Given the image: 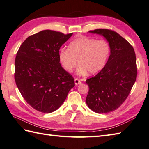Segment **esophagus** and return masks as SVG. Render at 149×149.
<instances>
[{"mask_svg": "<svg viewBox=\"0 0 149 149\" xmlns=\"http://www.w3.org/2000/svg\"><path fill=\"white\" fill-rule=\"evenodd\" d=\"M74 81H75V85H78V84H81V81L80 80H79V79H77V78H75Z\"/></svg>", "mask_w": 149, "mask_h": 149, "instance_id": "obj_1", "label": "esophagus"}]
</instances>
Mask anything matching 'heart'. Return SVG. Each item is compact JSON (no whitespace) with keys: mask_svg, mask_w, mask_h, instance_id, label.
Instances as JSON below:
<instances>
[{"mask_svg":"<svg viewBox=\"0 0 149 149\" xmlns=\"http://www.w3.org/2000/svg\"><path fill=\"white\" fill-rule=\"evenodd\" d=\"M110 52L109 43L105 40L81 37L69 43L67 49H62L58 58L64 70L71 73L77 63V73L84 75L98 73L105 67Z\"/></svg>","mask_w":149,"mask_h":149,"instance_id":"heart-1","label":"heart"}]
</instances>
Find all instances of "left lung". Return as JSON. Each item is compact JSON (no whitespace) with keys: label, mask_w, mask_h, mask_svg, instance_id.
<instances>
[{"label":"left lung","mask_w":149,"mask_h":149,"mask_svg":"<svg viewBox=\"0 0 149 149\" xmlns=\"http://www.w3.org/2000/svg\"><path fill=\"white\" fill-rule=\"evenodd\" d=\"M108 40L110 55L98 74L86 80L89 92L86 101L89 108L99 113L117 109L125 101L136 81L137 66L133 46L112 30L95 29Z\"/></svg>","instance_id":"8db88e82"}]
</instances>
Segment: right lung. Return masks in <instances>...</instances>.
<instances>
[{"mask_svg":"<svg viewBox=\"0 0 149 149\" xmlns=\"http://www.w3.org/2000/svg\"><path fill=\"white\" fill-rule=\"evenodd\" d=\"M72 33L45 30L29 36L16 53L15 79L24 100L35 110H57L74 87V79L61 66L60 47Z\"/></svg>","mask_w":149,"mask_h":149,"instance_id":"obj_1","label":"right lung"}]
</instances>
